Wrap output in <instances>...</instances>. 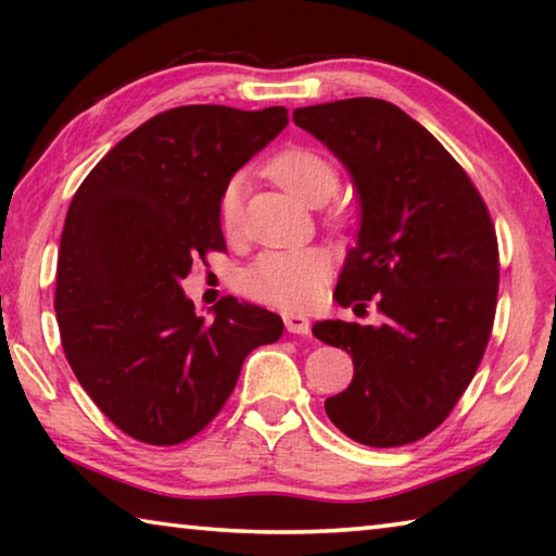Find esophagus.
<instances>
[{
  "mask_svg": "<svg viewBox=\"0 0 556 556\" xmlns=\"http://www.w3.org/2000/svg\"><path fill=\"white\" fill-rule=\"evenodd\" d=\"M285 326H287L289 333H296V336H308V331H312V324H308V318L304 314H294V312L285 314Z\"/></svg>",
  "mask_w": 556,
  "mask_h": 556,
  "instance_id": "34e87169",
  "label": "esophagus"
}]
</instances>
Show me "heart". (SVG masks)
<instances>
[{
	"label": "heart",
	"instance_id": "obj_1",
	"mask_svg": "<svg viewBox=\"0 0 556 556\" xmlns=\"http://www.w3.org/2000/svg\"><path fill=\"white\" fill-rule=\"evenodd\" d=\"M269 178L306 205H321L338 191L341 174L331 159L314 149L294 147L279 152L267 164ZM242 181H232L220 193L223 228L232 232L240 225ZM328 275V260L321 250H269L240 271L238 285L244 294L262 304L296 308L316 299Z\"/></svg>",
	"mask_w": 556,
	"mask_h": 556
}]
</instances>
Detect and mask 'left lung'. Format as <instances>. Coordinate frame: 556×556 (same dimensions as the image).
<instances>
[{"label":"left lung","mask_w":556,"mask_h":556,"mask_svg":"<svg viewBox=\"0 0 556 556\" xmlns=\"http://www.w3.org/2000/svg\"><path fill=\"white\" fill-rule=\"evenodd\" d=\"M294 122L341 159L361 195L357 244L333 296L353 312L375 301L382 318L314 326L355 368L326 414L357 444H412L456 407L491 341L495 225L456 159L392 102H324L294 110Z\"/></svg>","instance_id":"8db88e82"}]
</instances>
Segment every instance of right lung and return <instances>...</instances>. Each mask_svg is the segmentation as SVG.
Returning a JSON list of instances; mask_svg holds the SVG:
<instances>
[{"label": "right lung", "instance_id": "add662e5", "mask_svg": "<svg viewBox=\"0 0 556 556\" xmlns=\"http://www.w3.org/2000/svg\"><path fill=\"white\" fill-rule=\"evenodd\" d=\"M287 125V108L159 112L73 195L53 299L63 353L131 439L174 446L199 434L230 397L244 357L285 331L277 314L232 296L205 321L181 279L199 257L225 252L223 188Z\"/></svg>", "mask_w": 556, "mask_h": 556}]
</instances>
